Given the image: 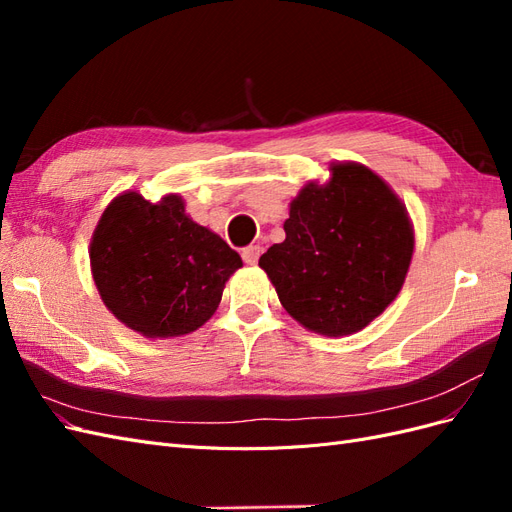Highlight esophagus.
Segmentation results:
<instances>
[{
  "label": "esophagus",
  "mask_w": 512,
  "mask_h": 512,
  "mask_svg": "<svg viewBox=\"0 0 512 512\" xmlns=\"http://www.w3.org/2000/svg\"><path fill=\"white\" fill-rule=\"evenodd\" d=\"M258 256H260V247H258V245H247V247H243L241 258H243L245 265H256Z\"/></svg>",
  "instance_id": "obj_1"
}]
</instances>
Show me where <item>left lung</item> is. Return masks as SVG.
<instances>
[{
	"label": "left lung",
	"instance_id": "left-lung-1",
	"mask_svg": "<svg viewBox=\"0 0 512 512\" xmlns=\"http://www.w3.org/2000/svg\"><path fill=\"white\" fill-rule=\"evenodd\" d=\"M290 203L286 239L260 256L286 312L305 329L342 337L365 329L404 286L414 252L406 205L374 170L331 164Z\"/></svg>",
	"mask_w": 512,
	"mask_h": 512
}]
</instances>
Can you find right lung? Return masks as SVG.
<instances>
[{
  "label": "right lung",
  "instance_id": "obj_1",
  "mask_svg": "<svg viewBox=\"0 0 512 512\" xmlns=\"http://www.w3.org/2000/svg\"><path fill=\"white\" fill-rule=\"evenodd\" d=\"M89 260L104 305L145 337L203 327L228 277L243 267L222 237L185 215L181 196L153 205L138 192H123L104 209Z\"/></svg>",
  "mask_w": 512,
  "mask_h": 512
}]
</instances>
